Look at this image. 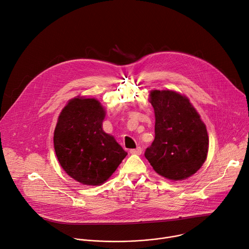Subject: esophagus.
Returning a JSON list of instances; mask_svg holds the SVG:
<instances>
[{
	"mask_svg": "<svg viewBox=\"0 0 249 249\" xmlns=\"http://www.w3.org/2000/svg\"><path fill=\"white\" fill-rule=\"evenodd\" d=\"M130 153L132 155H141L142 154V148L141 147H138L136 149H131L130 150Z\"/></svg>",
	"mask_w": 249,
	"mask_h": 249,
	"instance_id": "esophagus-1",
	"label": "esophagus"
}]
</instances>
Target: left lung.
Segmentation results:
<instances>
[{
  "mask_svg": "<svg viewBox=\"0 0 249 249\" xmlns=\"http://www.w3.org/2000/svg\"><path fill=\"white\" fill-rule=\"evenodd\" d=\"M156 116L155 140L145 157L157 173L170 180H184L207 159L206 125L189 99L173 90H152Z\"/></svg>",
  "mask_w": 249,
  "mask_h": 249,
  "instance_id": "8db88e82",
  "label": "left lung"
}]
</instances>
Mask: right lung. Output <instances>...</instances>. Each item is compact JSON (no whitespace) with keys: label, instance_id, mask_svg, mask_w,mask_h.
<instances>
[{"label":"right lung","instance_id":"obj_1","mask_svg":"<svg viewBox=\"0 0 249 249\" xmlns=\"http://www.w3.org/2000/svg\"><path fill=\"white\" fill-rule=\"evenodd\" d=\"M105 109L95 98L69 100L54 131V149L62 168L85 185H100L117 169L127 153L102 130Z\"/></svg>","mask_w":249,"mask_h":249}]
</instances>
